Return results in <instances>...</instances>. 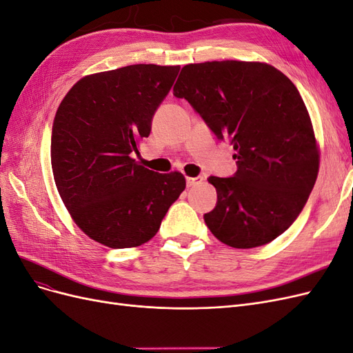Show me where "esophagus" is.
I'll return each instance as SVG.
<instances>
[{
	"label": "esophagus",
	"mask_w": 353,
	"mask_h": 353,
	"mask_svg": "<svg viewBox=\"0 0 353 353\" xmlns=\"http://www.w3.org/2000/svg\"><path fill=\"white\" fill-rule=\"evenodd\" d=\"M203 178L201 176H187V187H194L201 184Z\"/></svg>",
	"instance_id": "obj_1"
}]
</instances>
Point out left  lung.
<instances>
[{
    "mask_svg": "<svg viewBox=\"0 0 353 353\" xmlns=\"http://www.w3.org/2000/svg\"><path fill=\"white\" fill-rule=\"evenodd\" d=\"M174 95L236 150V175L208 179L218 193L215 209L205 215L210 232L236 249L281 236L319 170L314 126L294 83L268 63L205 61L183 68Z\"/></svg>",
    "mask_w": 353,
    "mask_h": 353,
    "instance_id": "obj_1",
    "label": "left lung"
}]
</instances>
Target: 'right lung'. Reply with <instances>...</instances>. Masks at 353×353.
<instances>
[{
  "label": "right lung",
  "instance_id": "right-lung-1",
  "mask_svg": "<svg viewBox=\"0 0 353 353\" xmlns=\"http://www.w3.org/2000/svg\"><path fill=\"white\" fill-rule=\"evenodd\" d=\"M179 66L131 65L87 74L61 100L51 168L74 223L110 249L152 240L185 188L181 172L157 174L132 157Z\"/></svg>",
  "mask_w": 353,
  "mask_h": 353
}]
</instances>
